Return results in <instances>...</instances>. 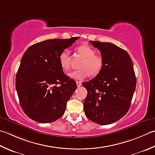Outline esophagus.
<instances>
[{"mask_svg": "<svg viewBox=\"0 0 155 155\" xmlns=\"http://www.w3.org/2000/svg\"><path fill=\"white\" fill-rule=\"evenodd\" d=\"M77 87H81L82 85V83H81V81H77Z\"/></svg>", "mask_w": 155, "mask_h": 155, "instance_id": "34e87169", "label": "esophagus"}]
</instances>
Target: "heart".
I'll use <instances>...</instances> for the list:
<instances>
[{"mask_svg":"<svg viewBox=\"0 0 155 155\" xmlns=\"http://www.w3.org/2000/svg\"><path fill=\"white\" fill-rule=\"evenodd\" d=\"M77 51L84 58L81 64V69L69 72V78L76 81H81L89 77L98 75L104 66L103 57L96 54V51L89 45L83 44L77 47ZM71 55L67 50H64L59 55V63L64 71H68L71 68Z\"/></svg>","mask_w":155,"mask_h":155,"instance_id":"heart-1","label":"heart"}]
</instances>
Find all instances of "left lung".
Returning a JSON list of instances; mask_svg holds the SVG:
<instances>
[{
  "label": "left lung",
  "instance_id": "1",
  "mask_svg": "<svg viewBox=\"0 0 155 155\" xmlns=\"http://www.w3.org/2000/svg\"><path fill=\"white\" fill-rule=\"evenodd\" d=\"M104 60L101 72L83 83L87 90L83 109L92 122L107 125L128 112L136 85L132 59L126 50L108 42L90 41Z\"/></svg>",
  "mask_w": 155,
  "mask_h": 155
}]
</instances>
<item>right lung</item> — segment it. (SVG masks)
Here are the masks:
<instances>
[{
	"mask_svg": "<svg viewBox=\"0 0 155 155\" xmlns=\"http://www.w3.org/2000/svg\"><path fill=\"white\" fill-rule=\"evenodd\" d=\"M78 39H48L32 45L24 53L15 86L21 108L31 120L50 123L64 114L77 85L63 72L59 55Z\"/></svg>",
	"mask_w": 155,
	"mask_h": 155,
	"instance_id": "add662e5",
	"label": "right lung"
}]
</instances>
